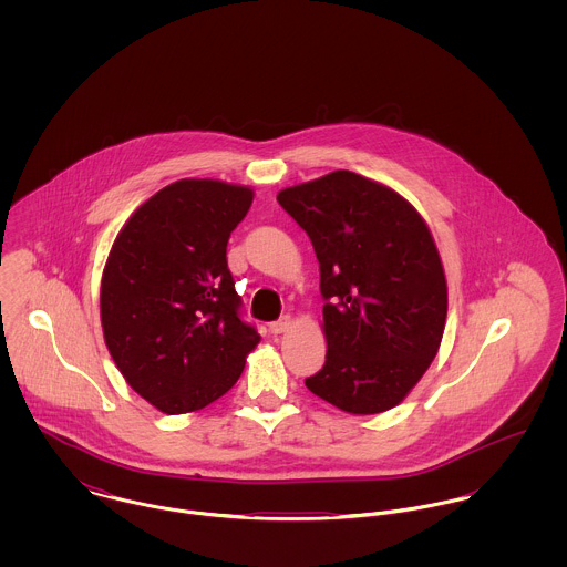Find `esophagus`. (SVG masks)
I'll list each match as a JSON object with an SVG mask.
<instances>
[{"label": "esophagus", "mask_w": 567, "mask_h": 567, "mask_svg": "<svg viewBox=\"0 0 567 567\" xmlns=\"http://www.w3.org/2000/svg\"><path fill=\"white\" fill-rule=\"evenodd\" d=\"M290 324H292L290 317H281L279 321H272V323L268 324V329H270V333H284V331L290 329Z\"/></svg>", "instance_id": "obj_1"}]
</instances>
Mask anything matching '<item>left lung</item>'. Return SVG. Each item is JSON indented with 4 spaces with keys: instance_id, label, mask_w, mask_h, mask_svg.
<instances>
[{
    "instance_id": "obj_1",
    "label": "left lung",
    "mask_w": 567,
    "mask_h": 567,
    "mask_svg": "<svg viewBox=\"0 0 567 567\" xmlns=\"http://www.w3.org/2000/svg\"><path fill=\"white\" fill-rule=\"evenodd\" d=\"M279 205L310 236L327 355L306 386L351 414L391 410L432 364L447 281L432 234L395 189L349 169L286 187Z\"/></svg>"
}]
</instances>
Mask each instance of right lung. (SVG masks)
Wrapping results in <instances>:
<instances>
[{
	"label": "right lung",
	"instance_id": "right-lung-1",
	"mask_svg": "<svg viewBox=\"0 0 567 567\" xmlns=\"http://www.w3.org/2000/svg\"><path fill=\"white\" fill-rule=\"evenodd\" d=\"M250 203V187L181 178L137 207L111 246L100 284L104 342L128 386L165 414L223 398L259 342L227 266Z\"/></svg>",
	"mask_w": 567,
	"mask_h": 567
}]
</instances>
